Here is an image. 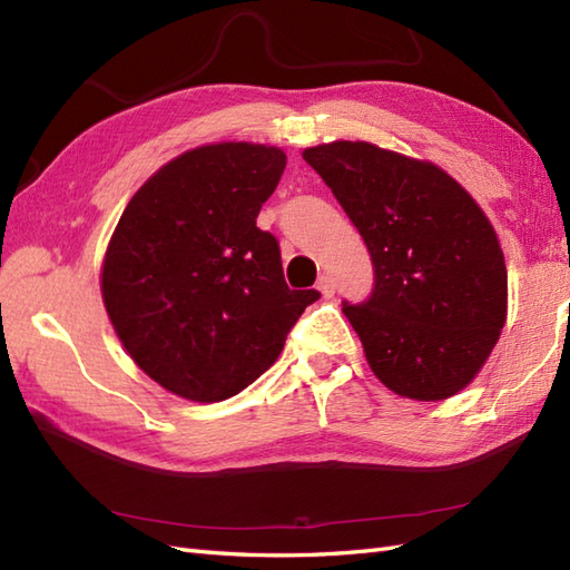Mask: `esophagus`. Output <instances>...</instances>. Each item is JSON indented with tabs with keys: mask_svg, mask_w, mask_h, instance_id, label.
I'll return each instance as SVG.
<instances>
[{
	"mask_svg": "<svg viewBox=\"0 0 570 570\" xmlns=\"http://www.w3.org/2000/svg\"><path fill=\"white\" fill-rule=\"evenodd\" d=\"M318 292L323 294V298H333L335 296V284H333V278L331 276H321L318 278Z\"/></svg>",
	"mask_w": 570,
	"mask_h": 570,
	"instance_id": "obj_1",
	"label": "esophagus"
}]
</instances>
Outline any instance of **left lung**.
<instances>
[{
    "label": "left lung",
    "instance_id": "obj_1",
    "mask_svg": "<svg viewBox=\"0 0 570 570\" xmlns=\"http://www.w3.org/2000/svg\"><path fill=\"white\" fill-rule=\"evenodd\" d=\"M372 257L374 286L343 313L392 392L439 402L472 382L507 318L498 235L470 193L429 161L367 141L304 151Z\"/></svg>",
    "mask_w": 570,
    "mask_h": 570
}]
</instances>
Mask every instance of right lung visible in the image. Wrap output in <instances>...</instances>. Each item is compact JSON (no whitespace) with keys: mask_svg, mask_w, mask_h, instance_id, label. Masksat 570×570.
Instances as JSON below:
<instances>
[{"mask_svg":"<svg viewBox=\"0 0 570 570\" xmlns=\"http://www.w3.org/2000/svg\"><path fill=\"white\" fill-rule=\"evenodd\" d=\"M286 154L210 144L159 168L129 200L102 264V298L129 357L164 390L223 402L269 370L316 288L286 286L257 227Z\"/></svg>","mask_w":570,"mask_h":570,"instance_id":"right-lung-1","label":"right lung"}]
</instances>
